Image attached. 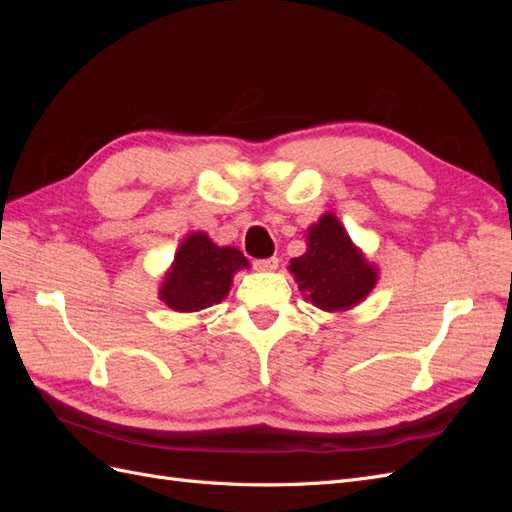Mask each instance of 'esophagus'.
I'll return each mask as SVG.
<instances>
[{"instance_id":"esophagus-1","label":"esophagus","mask_w":512,"mask_h":512,"mask_svg":"<svg viewBox=\"0 0 512 512\" xmlns=\"http://www.w3.org/2000/svg\"><path fill=\"white\" fill-rule=\"evenodd\" d=\"M277 265H280V260H277L275 256L262 258V260H254V267H256L258 271H275Z\"/></svg>"}]
</instances>
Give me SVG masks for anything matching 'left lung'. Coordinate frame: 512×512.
<instances>
[{
	"instance_id": "obj_1",
	"label": "left lung",
	"mask_w": 512,
	"mask_h": 512,
	"mask_svg": "<svg viewBox=\"0 0 512 512\" xmlns=\"http://www.w3.org/2000/svg\"><path fill=\"white\" fill-rule=\"evenodd\" d=\"M288 269L303 297L324 312L359 305L378 282V269L369 265L333 213L307 228V252L292 258Z\"/></svg>"
}]
</instances>
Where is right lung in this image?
Here are the masks:
<instances>
[{
    "instance_id": "add662e5",
    "label": "right lung",
    "mask_w": 512,
    "mask_h": 512,
    "mask_svg": "<svg viewBox=\"0 0 512 512\" xmlns=\"http://www.w3.org/2000/svg\"><path fill=\"white\" fill-rule=\"evenodd\" d=\"M250 262L237 247L215 245L205 232L185 237L160 286V299L175 312H200L226 299L232 275Z\"/></svg>"
}]
</instances>
